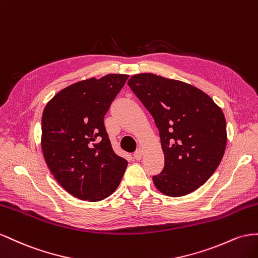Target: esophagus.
Returning a JSON list of instances; mask_svg holds the SVG:
<instances>
[{"mask_svg":"<svg viewBox=\"0 0 258 258\" xmlns=\"http://www.w3.org/2000/svg\"><path fill=\"white\" fill-rule=\"evenodd\" d=\"M134 158H135L136 160H141V159L143 158V151H142L141 149L136 150V151L134 152Z\"/></svg>","mask_w":258,"mask_h":258,"instance_id":"1","label":"esophagus"}]
</instances>
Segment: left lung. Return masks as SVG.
<instances>
[{
    "label": "left lung",
    "instance_id": "obj_1",
    "mask_svg": "<svg viewBox=\"0 0 258 258\" xmlns=\"http://www.w3.org/2000/svg\"><path fill=\"white\" fill-rule=\"evenodd\" d=\"M127 84L159 130L164 167L152 177L154 186L168 197L197 190L224 156L227 132L222 109L199 88L153 73L135 75Z\"/></svg>",
    "mask_w": 258,
    "mask_h": 258
}]
</instances>
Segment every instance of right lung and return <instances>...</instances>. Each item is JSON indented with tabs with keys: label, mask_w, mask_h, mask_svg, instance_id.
<instances>
[{
	"label": "right lung",
	"mask_w": 258,
	"mask_h": 258,
	"mask_svg": "<svg viewBox=\"0 0 258 258\" xmlns=\"http://www.w3.org/2000/svg\"><path fill=\"white\" fill-rule=\"evenodd\" d=\"M127 75L80 81L57 93L44 108L41 146L60 186L80 200L101 201L112 195L127 166L114 153L104 116Z\"/></svg>",
	"instance_id": "1"
}]
</instances>
